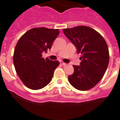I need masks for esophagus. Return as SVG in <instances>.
I'll return each instance as SVG.
<instances>
[{
  "label": "esophagus",
  "instance_id": "1",
  "mask_svg": "<svg viewBox=\"0 0 120 120\" xmlns=\"http://www.w3.org/2000/svg\"><path fill=\"white\" fill-rule=\"evenodd\" d=\"M60 64H62V65H63V66L66 65V63H64L63 61H60Z\"/></svg>",
  "mask_w": 120,
  "mask_h": 120
}]
</instances>
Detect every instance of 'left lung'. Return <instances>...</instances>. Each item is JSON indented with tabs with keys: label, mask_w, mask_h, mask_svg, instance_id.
Wrapping results in <instances>:
<instances>
[{
	"label": "left lung",
	"mask_w": 120,
	"mask_h": 120,
	"mask_svg": "<svg viewBox=\"0 0 120 120\" xmlns=\"http://www.w3.org/2000/svg\"><path fill=\"white\" fill-rule=\"evenodd\" d=\"M63 32L80 54V65H73V73L69 75L70 84L79 90H87L101 80L108 68L109 54L102 36L90 27L78 26L64 28Z\"/></svg>",
	"instance_id": "1"
}]
</instances>
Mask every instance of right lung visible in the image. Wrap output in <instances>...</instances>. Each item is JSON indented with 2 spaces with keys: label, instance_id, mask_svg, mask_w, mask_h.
<instances>
[{
  "label": "right lung",
  "instance_id": "obj_1",
  "mask_svg": "<svg viewBox=\"0 0 120 120\" xmlns=\"http://www.w3.org/2000/svg\"><path fill=\"white\" fill-rule=\"evenodd\" d=\"M59 34L58 29L33 28L19 39L14 49L13 62L18 75L28 88L38 90L50 82L59 63L44 59L42 54L51 49Z\"/></svg>",
  "mask_w": 120,
  "mask_h": 120
}]
</instances>
